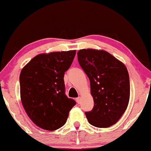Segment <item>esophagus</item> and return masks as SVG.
<instances>
[{
    "label": "esophagus",
    "instance_id": "obj_1",
    "mask_svg": "<svg viewBox=\"0 0 151 151\" xmlns=\"http://www.w3.org/2000/svg\"><path fill=\"white\" fill-rule=\"evenodd\" d=\"M77 102L78 104H79L80 103V101H81V97H78V98H77Z\"/></svg>",
    "mask_w": 151,
    "mask_h": 151
}]
</instances>
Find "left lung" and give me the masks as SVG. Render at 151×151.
<instances>
[{"label": "left lung", "mask_w": 151, "mask_h": 151, "mask_svg": "<svg viewBox=\"0 0 151 151\" xmlns=\"http://www.w3.org/2000/svg\"><path fill=\"white\" fill-rule=\"evenodd\" d=\"M78 61L90 81L93 109L85 112L91 125L108 128L115 124L127 109L130 81L123 62L104 50L82 49Z\"/></svg>", "instance_id": "8db88e82"}]
</instances>
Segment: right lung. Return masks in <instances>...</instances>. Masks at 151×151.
Masks as SVG:
<instances>
[{
    "instance_id": "right-lung-1",
    "label": "right lung",
    "mask_w": 151,
    "mask_h": 151,
    "mask_svg": "<svg viewBox=\"0 0 151 151\" xmlns=\"http://www.w3.org/2000/svg\"><path fill=\"white\" fill-rule=\"evenodd\" d=\"M76 50L40 54L20 74V99L31 121L41 129L55 131L65 125L76 104L65 95V72L70 68Z\"/></svg>"
}]
</instances>
